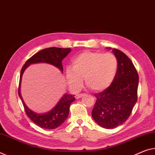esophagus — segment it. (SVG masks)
<instances>
[{"instance_id": "1", "label": "esophagus", "mask_w": 155, "mask_h": 155, "mask_svg": "<svg viewBox=\"0 0 155 155\" xmlns=\"http://www.w3.org/2000/svg\"><path fill=\"white\" fill-rule=\"evenodd\" d=\"M84 94H77V95H76V96H75V97H76V98H80V97H82V96H84Z\"/></svg>"}]
</instances>
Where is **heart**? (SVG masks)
I'll list each match as a JSON object with an SVG mask.
<instances>
[{
  "label": "heart",
  "instance_id": "obj_1",
  "mask_svg": "<svg viewBox=\"0 0 155 155\" xmlns=\"http://www.w3.org/2000/svg\"><path fill=\"white\" fill-rule=\"evenodd\" d=\"M118 61L113 53L84 51L72 60V68H66V78L71 87L78 89L82 78L90 89L101 91L109 87L115 78Z\"/></svg>",
  "mask_w": 155,
  "mask_h": 155
}]
</instances>
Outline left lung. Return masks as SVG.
Masks as SVG:
<instances>
[{
  "label": "left lung",
  "mask_w": 155,
  "mask_h": 155,
  "mask_svg": "<svg viewBox=\"0 0 155 155\" xmlns=\"http://www.w3.org/2000/svg\"><path fill=\"white\" fill-rule=\"evenodd\" d=\"M118 66L109 87L95 94L96 102L92 117L100 126L111 129L127 120L137 101L139 75L130 59L120 50L114 48Z\"/></svg>",
  "instance_id": "8db88e82"
}]
</instances>
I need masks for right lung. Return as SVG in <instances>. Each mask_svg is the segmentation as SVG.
Wrapping results in <instances>:
<instances>
[{"mask_svg": "<svg viewBox=\"0 0 155 155\" xmlns=\"http://www.w3.org/2000/svg\"><path fill=\"white\" fill-rule=\"evenodd\" d=\"M71 51V48H61L57 47L47 48L43 49L28 59L21 68L18 90V96L23 102L26 115L30 118L33 123L44 129H55L62 124L68 117L71 104L75 101V98L73 95L65 94L59 101L58 104L49 112L42 114L35 113L25 105L21 97L20 87L23 73L30 64L40 62L52 64L58 68L61 72H63V66L61 61L70 53Z\"/></svg>", "mask_w": 155, "mask_h": 155, "instance_id": "obj_1", "label": "right lung"}]
</instances>
